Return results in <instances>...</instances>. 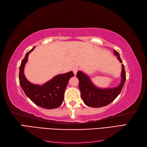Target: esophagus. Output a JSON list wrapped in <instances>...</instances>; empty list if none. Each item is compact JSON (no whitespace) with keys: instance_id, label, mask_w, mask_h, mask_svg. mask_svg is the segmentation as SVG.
<instances>
[{"instance_id":"1","label":"esophagus","mask_w":147,"mask_h":147,"mask_svg":"<svg viewBox=\"0 0 147 147\" xmlns=\"http://www.w3.org/2000/svg\"><path fill=\"white\" fill-rule=\"evenodd\" d=\"M73 73H74V75H76V73H77V72H78V68H77V67H74V68H73Z\"/></svg>"}]
</instances>
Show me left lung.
<instances>
[{
  "label": "left lung",
  "instance_id": "1",
  "mask_svg": "<svg viewBox=\"0 0 147 147\" xmlns=\"http://www.w3.org/2000/svg\"><path fill=\"white\" fill-rule=\"evenodd\" d=\"M114 54L121 62H123L120 58L119 54L114 50ZM76 76L79 80V88L81 96L84 103L91 107H101L111 104L119 95L126 81V73L124 65L122 64L121 82L120 85L112 88L102 89L95 86L90 78L82 71H78Z\"/></svg>",
  "mask_w": 147,
  "mask_h": 147
}]
</instances>
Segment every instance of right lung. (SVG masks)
I'll return each mask as SVG.
<instances>
[{
  "label": "right lung",
  "instance_id": "right-lung-1",
  "mask_svg": "<svg viewBox=\"0 0 147 147\" xmlns=\"http://www.w3.org/2000/svg\"><path fill=\"white\" fill-rule=\"evenodd\" d=\"M35 47L26 54L20 67V84L26 95L39 107L47 109H55L61 106L64 100V92L69 80L74 76L73 71L58 74L43 85H34L27 80L24 74V68L28 55Z\"/></svg>",
  "mask_w": 147,
  "mask_h": 147
}]
</instances>
